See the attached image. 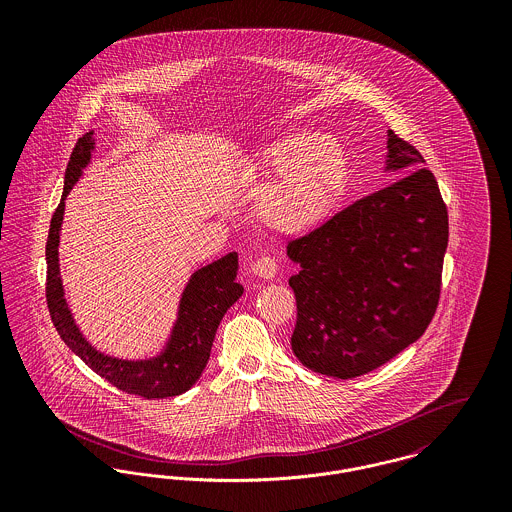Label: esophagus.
Instances as JSON below:
<instances>
[{
  "label": "esophagus",
  "mask_w": 512,
  "mask_h": 512,
  "mask_svg": "<svg viewBox=\"0 0 512 512\" xmlns=\"http://www.w3.org/2000/svg\"><path fill=\"white\" fill-rule=\"evenodd\" d=\"M252 272H254L258 278H262V280H274L276 274H278V264H276L274 258L264 256V258H260V260L254 262Z\"/></svg>",
  "instance_id": "esophagus-1"
}]
</instances>
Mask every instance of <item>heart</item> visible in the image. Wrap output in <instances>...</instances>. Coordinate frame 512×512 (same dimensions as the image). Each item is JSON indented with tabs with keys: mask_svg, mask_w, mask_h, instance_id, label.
<instances>
[{
	"mask_svg": "<svg viewBox=\"0 0 512 512\" xmlns=\"http://www.w3.org/2000/svg\"><path fill=\"white\" fill-rule=\"evenodd\" d=\"M349 175V157L335 140L286 134L258 153L256 177H271L258 197V217L280 234L311 232L335 213Z\"/></svg>",
	"mask_w": 512,
	"mask_h": 512,
	"instance_id": "b5f03b06",
	"label": "heart"
}]
</instances>
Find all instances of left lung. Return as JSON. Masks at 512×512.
Here are the masks:
<instances>
[{
	"label": "left lung",
	"instance_id": "obj_1",
	"mask_svg": "<svg viewBox=\"0 0 512 512\" xmlns=\"http://www.w3.org/2000/svg\"><path fill=\"white\" fill-rule=\"evenodd\" d=\"M388 187L293 240L292 349L313 372L349 380L416 343L438 307L447 209L424 157L392 130Z\"/></svg>",
	"mask_w": 512,
	"mask_h": 512
}]
</instances>
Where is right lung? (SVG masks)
<instances>
[{
	"instance_id": "1",
	"label": "right lung",
	"mask_w": 512,
	"mask_h": 512,
	"mask_svg": "<svg viewBox=\"0 0 512 512\" xmlns=\"http://www.w3.org/2000/svg\"><path fill=\"white\" fill-rule=\"evenodd\" d=\"M94 149V130H90L74 146L65 171V191L51 219L45 254L47 305L53 325L74 355L116 388L149 400L179 396L201 378L224 313L244 293V288L236 282L238 254L230 252L191 274L179 297L177 317L169 337L155 355L144 359H120L98 351L74 321L59 264L65 201L84 175V169L90 165Z\"/></svg>"
}]
</instances>
